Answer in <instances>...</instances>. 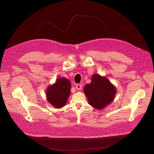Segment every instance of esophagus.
Returning a JSON list of instances; mask_svg holds the SVG:
<instances>
[{"label":"esophagus","instance_id":"34e87169","mask_svg":"<svg viewBox=\"0 0 154 154\" xmlns=\"http://www.w3.org/2000/svg\"><path fill=\"white\" fill-rule=\"evenodd\" d=\"M75 88H76L77 90H81L82 88V84H77Z\"/></svg>","mask_w":154,"mask_h":154}]
</instances>
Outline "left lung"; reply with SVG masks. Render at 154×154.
<instances>
[{"label": "left lung", "instance_id": "1", "mask_svg": "<svg viewBox=\"0 0 154 154\" xmlns=\"http://www.w3.org/2000/svg\"><path fill=\"white\" fill-rule=\"evenodd\" d=\"M84 91L89 103L97 109H102L110 103L115 98V87L105 77L94 74L91 82L86 84Z\"/></svg>", "mask_w": 154, "mask_h": 154}]
</instances>
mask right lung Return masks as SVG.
<instances>
[{
    "instance_id": "right-lung-1",
    "label": "right lung",
    "mask_w": 154,
    "mask_h": 154,
    "mask_svg": "<svg viewBox=\"0 0 154 154\" xmlns=\"http://www.w3.org/2000/svg\"><path fill=\"white\" fill-rule=\"evenodd\" d=\"M70 91V81L65 78L58 79L54 85L49 86L47 90L48 100L54 106L61 108L66 103Z\"/></svg>"
}]
</instances>
